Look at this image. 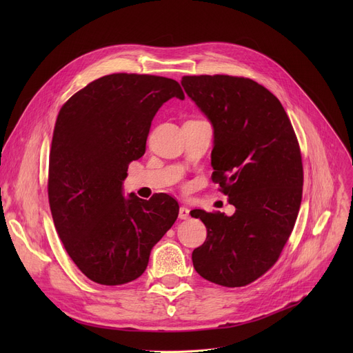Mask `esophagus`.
I'll return each instance as SVG.
<instances>
[{
	"label": "esophagus",
	"instance_id": "esophagus-1",
	"mask_svg": "<svg viewBox=\"0 0 353 353\" xmlns=\"http://www.w3.org/2000/svg\"><path fill=\"white\" fill-rule=\"evenodd\" d=\"M179 217H180L181 220L189 219V217H190V209L186 208V206H181V208L179 209Z\"/></svg>",
	"mask_w": 353,
	"mask_h": 353
}]
</instances>
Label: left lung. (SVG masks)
Wrapping results in <instances>:
<instances>
[{"instance_id": "8db88e82", "label": "left lung", "mask_w": 353, "mask_h": 353, "mask_svg": "<svg viewBox=\"0 0 353 353\" xmlns=\"http://www.w3.org/2000/svg\"><path fill=\"white\" fill-rule=\"evenodd\" d=\"M181 85L213 125L212 179L236 208L232 216L192 212L208 229L193 266L216 285L246 286L276 263L293 230L303 186L299 143L281 101L250 79L184 76Z\"/></svg>"}]
</instances>
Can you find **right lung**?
<instances>
[{"label":"right lung","mask_w":353,"mask_h":353,"mask_svg":"<svg viewBox=\"0 0 353 353\" xmlns=\"http://www.w3.org/2000/svg\"><path fill=\"white\" fill-rule=\"evenodd\" d=\"M173 97L184 100L176 80L119 72L90 83L60 110L50 209L68 256L92 282L117 286L140 277L179 216V203L165 193L123 196L130 161L144 154L153 117Z\"/></svg>","instance_id":"right-lung-1"}]
</instances>
